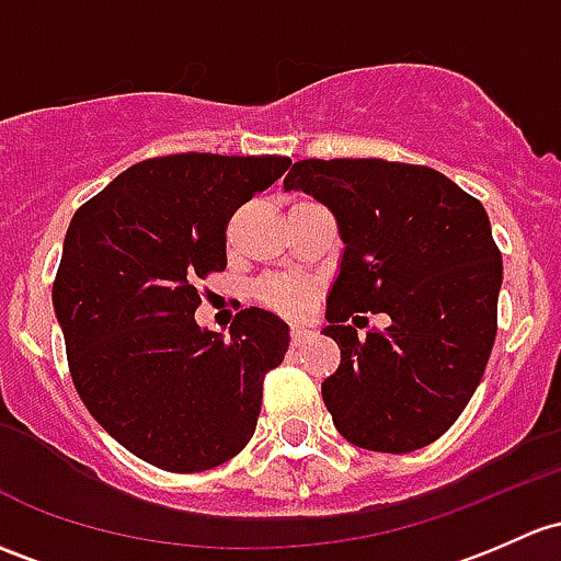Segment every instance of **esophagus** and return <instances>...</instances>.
I'll return each instance as SVG.
<instances>
[{"label":"esophagus","instance_id":"obj_1","mask_svg":"<svg viewBox=\"0 0 561 561\" xmlns=\"http://www.w3.org/2000/svg\"><path fill=\"white\" fill-rule=\"evenodd\" d=\"M311 339H314V333H311V330H306V328H293L290 330V344L296 346V350H300L304 344H309Z\"/></svg>","mask_w":561,"mask_h":561}]
</instances>
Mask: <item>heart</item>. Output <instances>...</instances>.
I'll return each mask as SVG.
<instances>
[{
  "mask_svg": "<svg viewBox=\"0 0 561 561\" xmlns=\"http://www.w3.org/2000/svg\"><path fill=\"white\" fill-rule=\"evenodd\" d=\"M255 298L265 309L298 320L314 306L317 285L311 279H300V276H274V279L255 285Z\"/></svg>",
  "mask_w": 561,
  "mask_h": 561,
  "instance_id": "obj_1",
  "label": "heart"
}]
</instances>
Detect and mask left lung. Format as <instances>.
<instances>
[{
	"label": "left lung",
	"instance_id": "obj_1",
	"mask_svg": "<svg viewBox=\"0 0 561 561\" xmlns=\"http://www.w3.org/2000/svg\"><path fill=\"white\" fill-rule=\"evenodd\" d=\"M285 191L325 204L344 239L322 330L341 350L322 381L335 430L370 451L430 446L473 398L497 335L503 257L481 202L435 169L381 158L298 161ZM363 310L390 328L357 340Z\"/></svg>",
	"mask_w": 561,
	"mask_h": 561
}]
</instances>
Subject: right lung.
Wrapping results in <instances>:
<instances>
[{"instance_id": "right-lung-1", "label": "right lung", "mask_w": 561, "mask_h": 561, "mask_svg": "<svg viewBox=\"0 0 561 561\" xmlns=\"http://www.w3.org/2000/svg\"><path fill=\"white\" fill-rule=\"evenodd\" d=\"M285 156L180 152L134 163L75 211L53 282L69 374L91 416L156 468L202 473L255 433L263 379L290 328L233 317L231 339L198 328V282L226 268L233 211L274 185Z\"/></svg>"}]
</instances>
